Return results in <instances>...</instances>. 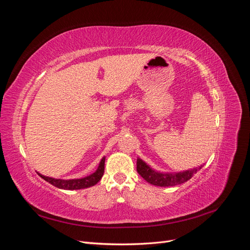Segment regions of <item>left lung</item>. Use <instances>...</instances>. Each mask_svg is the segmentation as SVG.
I'll return each mask as SVG.
<instances>
[{"mask_svg":"<svg viewBox=\"0 0 250 250\" xmlns=\"http://www.w3.org/2000/svg\"><path fill=\"white\" fill-rule=\"evenodd\" d=\"M138 172L150 185L162 188L183 185L187 180H188V178L192 175V172L178 173L176 175H162V174L152 172L140 161L138 162Z\"/></svg>","mask_w":250,"mask_h":250,"instance_id":"left-lung-1","label":"left lung"}]
</instances>
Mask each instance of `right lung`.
Masks as SVG:
<instances>
[{"instance_id": "right-lung-1", "label": "right lung", "mask_w": 250, "mask_h": 250, "mask_svg": "<svg viewBox=\"0 0 250 250\" xmlns=\"http://www.w3.org/2000/svg\"><path fill=\"white\" fill-rule=\"evenodd\" d=\"M103 175H104V166L101 165V167L97 171V173L93 174V175H90L86 178L76 179V180H66V181L51 180L47 178V180H49V183H51L52 185H54L59 188H63V190H69V191H73V190L77 191V190H84V188H88L90 187L96 186L101 180Z\"/></svg>"}]
</instances>
